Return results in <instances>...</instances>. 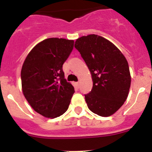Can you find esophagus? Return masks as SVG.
I'll use <instances>...</instances> for the list:
<instances>
[{
  "label": "esophagus",
  "instance_id": "1",
  "mask_svg": "<svg viewBox=\"0 0 152 152\" xmlns=\"http://www.w3.org/2000/svg\"><path fill=\"white\" fill-rule=\"evenodd\" d=\"M75 84H76V86H77V88H79V86H80V84H79V82H76V83H75Z\"/></svg>",
  "mask_w": 152,
  "mask_h": 152
}]
</instances>
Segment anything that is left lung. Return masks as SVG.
Instances as JSON below:
<instances>
[{
	"label": "left lung",
	"mask_w": 152,
	"mask_h": 152,
	"mask_svg": "<svg viewBox=\"0 0 152 152\" xmlns=\"http://www.w3.org/2000/svg\"><path fill=\"white\" fill-rule=\"evenodd\" d=\"M75 47L92 77V90L84 95L88 108L100 116H111L128 96L131 85L128 61L116 45L97 35L81 36Z\"/></svg>",
	"instance_id": "1"
}]
</instances>
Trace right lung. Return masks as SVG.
I'll return each mask as SVG.
<instances>
[{"mask_svg":"<svg viewBox=\"0 0 152 152\" xmlns=\"http://www.w3.org/2000/svg\"><path fill=\"white\" fill-rule=\"evenodd\" d=\"M74 42L62 38L46 39L29 52L23 64L24 96L32 108L45 117L56 118L64 113L75 93L62 70Z\"/></svg>","mask_w":152,"mask_h":152,"instance_id":"add662e5","label":"right lung"}]
</instances>
